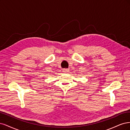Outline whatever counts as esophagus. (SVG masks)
I'll use <instances>...</instances> for the list:
<instances>
[{"mask_svg": "<svg viewBox=\"0 0 130 130\" xmlns=\"http://www.w3.org/2000/svg\"><path fill=\"white\" fill-rule=\"evenodd\" d=\"M62 71H63V72H65V73H68L69 72V70L68 69H64Z\"/></svg>", "mask_w": 130, "mask_h": 130, "instance_id": "1", "label": "esophagus"}]
</instances>
